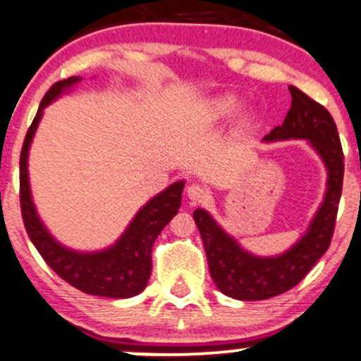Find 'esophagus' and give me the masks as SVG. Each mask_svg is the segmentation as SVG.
Listing matches in <instances>:
<instances>
[{"mask_svg":"<svg viewBox=\"0 0 361 361\" xmlns=\"http://www.w3.org/2000/svg\"><path fill=\"white\" fill-rule=\"evenodd\" d=\"M187 195H188L190 200L195 202V204H197V202H204L205 199H207V190H205L199 183H192L187 188Z\"/></svg>","mask_w":361,"mask_h":361,"instance_id":"1","label":"esophagus"}]
</instances>
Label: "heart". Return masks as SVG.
Wrapping results in <instances>:
<instances>
[{"instance_id": "heart-1", "label": "heart", "mask_w": 361, "mask_h": 361, "mask_svg": "<svg viewBox=\"0 0 361 361\" xmlns=\"http://www.w3.org/2000/svg\"><path fill=\"white\" fill-rule=\"evenodd\" d=\"M238 106H240L238 99L231 96V94H226V96L214 99L211 106V113L214 118H224L235 113V111L238 109Z\"/></svg>"}]
</instances>
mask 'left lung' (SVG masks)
<instances>
[{
	"instance_id": "1",
	"label": "left lung",
	"mask_w": 361,
	"mask_h": 361,
	"mask_svg": "<svg viewBox=\"0 0 361 361\" xmlns=\"http://www.w3.org/2000/svg\"><path fill=\"white\" fill-rule=\"evenodd\" d=\"M291 108L283 125L276 126L265 140L305 138L326 162L327 192L307 235L291 250L272 259H260L241 250L235 240L219 228L207 212H193L204 241L209 271L217 290L236 300H267L295 288L327 252L334 235L339 199L343 192L344 154L331 113L296 87H290Z\"/></svg>"
}]
</instances>
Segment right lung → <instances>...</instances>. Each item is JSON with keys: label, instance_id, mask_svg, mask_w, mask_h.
<instances>
[{"label": "right lung", "instance_id": "1", "mask_svg": "<svg viewBox=\"0 0 361 361\" xmlns=\"http://www.w3.org/2000/svg\"><path fill=\"white\" fill-rule=\"evenodd\" d=\"M78 77L59 80L49 87L41 101L32 125L27 130L20 152V209L25 231L46 264L53 269L63 281L87 295L106 296V298H130L147 286L152 269V245L166 224L176 216L181 205V192L185 183L178 181L164 192L154 197L145 207H142L132 224L114 247L97 253H77L61 247L51 238L49 233L39 221L30 199L29 178H27V154L30 140L42 116V109L54 101L63 90H66Z\"/></svg>", "mask_w": 361, "mask_h": 361}]
</instances>
